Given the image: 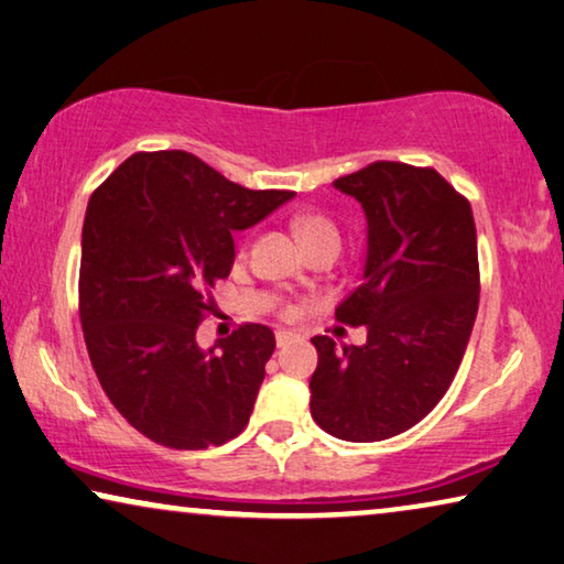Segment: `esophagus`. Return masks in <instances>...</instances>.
<instances>
[{
    "instance_id": "1",
    "label": "esophagus",
    "mask_w": 564,
    "mask_h": 564,
    "mask_svg": "<svg viewBox=\"0 0 564 564\" xmlns=\"http://www.w3.org/2000/svg\"><path fill=\"white\" fill-rule=\"evenodd\" d=\"M296 336L299 334H293V332H275V344H279V347H285V344H289V341H293V339H296Z\"/></svg>"
}]
</instances>
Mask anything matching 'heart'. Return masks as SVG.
<instances>
[{
	"label": "heart",
	"instance_id": "b5f03b06",
	"mask_svg": "<svg viewBox=\"0 0 564 564\" xmlns=\"http://www.w3.org/2000/svg\"><path fill=\"white\" fill-rule=\"evenodd\" d=\"M296 232L306 248H314L318 242H339V230H336V225L324 215H301L296 220ZM281 314L291 316L293 306L283 304Z\"/></svg>",
	"mask_w": 564,
	"mask_h": 564
}]
</instances>
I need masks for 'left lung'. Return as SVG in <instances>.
I'll list each match as a JSON object with an SVG mask.
<instances>
[{
    "label": "left lung",
    "mask_w": 564,
    "mask_h": 564,
    "mask_svg": "<svg viewBox=\"0 0 564 564\" xmlns=\"http://www.w3.org/2000/svg\"><path fill=\"white\" fill-rule=\"evenodd\" d=\"M334 187L367 217L362 285L336 306L341 324L367 326V341L311 339V415L334 438L372 443L420 423L458 372L478 311L476 225L431 166L375 162Z\"/></svg>",
    "instance_id": "obj_1"
}]
</instances>
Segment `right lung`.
<instances>
[{
    "mask_svg": "<svg viewBox=\"0 0 564 564\" xmlns=\"http://www.w3.org/2000/svg\"><path fill=\"white\" fill-rule=\"evenodd\" d=\"M246 189L187 151H139L90 195L80 240V324L113 408L159 445L202 451L242 433L275 336L246 324L199 349L209 291L235 230L293 199Z\"/></svg>",
    "mask_w": 564,
    "mask_h": 564,
    "instance_id": "add662e5",
    "label": "right lung"
}]
</instances>
